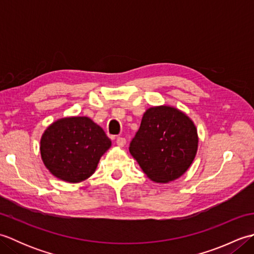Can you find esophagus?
<instances>
[{"mask_svg": "<svg viewBox=\"0 0 254 254\" xmlns=\"http://www.w3.org/2000/svg\"><path fill=\"white\" fill-rule=\"evenodd\" d=\"M126 143H127V139L124 137H121V136L117 137V145H118V146L123 147L124 145H126Z\"/></svg>", "mask_w": 254, "mask_h": 254, "instance_id": "esophagus-1", "label": "esophagus"}]
</instances>
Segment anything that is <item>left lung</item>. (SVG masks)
I'll list each match as a JSON object with an SVG mask.
<instances>
[{
	"mask_svg": "<svg viewBox=\"0 0 254 254\" xmlns=\"http://www.w3.org/2000/svg\"><path fill=\"white\" fill-rule=\"evenodd\" d=\"M197 131L186 113L170 106L145 111L130 153L150 180L168 183L180 178L197 152Z\"/></svg>",
	"mask_w": 254,
	"mask_h": 254,
	"instance_id": "8db88e82",
	"label": "left lung"
}]
</instances>
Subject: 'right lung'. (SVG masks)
<instances>
[{"label": "right lung", "mask_w": 254, "mask_h": 254, "mask_svg": "<svg viewBox=\"0 0 254 254\" xmlns=\"http://www.w3.org/2000/svg\"><path fill=\"white\" fill-rule=\"evenodd\" d=\"M110 146L105 131L89 118L68 117L47 127L40 139V154L53 176L77 183L94 174Z\"/></svg>", "instance_id": "1"}]
</instances>
